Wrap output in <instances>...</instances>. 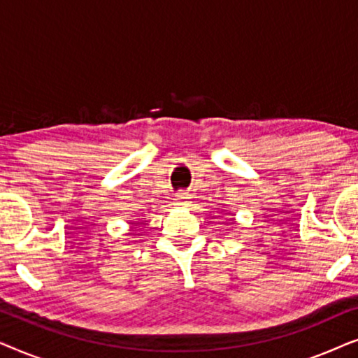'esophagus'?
<instances>
[{"label": "esophagus", "instance_id": "obj_1", "mask_svg": "<svg viewBox=\"0 0 358 358\" xmlns=\"http://www.w3.org/2000/svg\"><path fill=\"white\" fill-rule=\"evenodd\" d=\"M189 194H184V192H180V194H178V197H176V203L178 205H180V207H189Z\"/></svg>", "mask_w": 358, "mask_h": 358}]
</instances>
